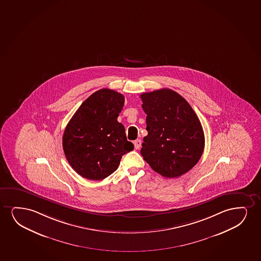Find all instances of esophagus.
<instances>
[{
	"label": "esophagus",
	"instance_id": "34e87169",
	"mask_svg": "<svg viewBox=\"0 0 261 261\" xmlns=\"http://www.w3.org/2000/svg\"><path fill=\"white\" fill-rule=\"evenodd\" d=\"M134 145H135V149H139L140 147L142 145V141L140 139H137L134 142Z\"/></svg>",
	"mask_w": 261,
	"mask_h": 261
}]
</instances>
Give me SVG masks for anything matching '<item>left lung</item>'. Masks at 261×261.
Instances as JSON below:
<instances>
[{"mask_svg": "<svg viewBox=\"0 0 261 261\" xmlns=\"http://www.w3.org/2000/svg\"><path fill=\"white\" fill-rule=\"evenodd\" d=\"M147 114L141 154L155 172L177 178L199 161L204 149L203 127L181 95L169 88L141 95Z\"/></svg>", "mask_w": 261, "mask_h": 261, "instance_id": "left-lung-1", "label": "left lung"}]
</instances>
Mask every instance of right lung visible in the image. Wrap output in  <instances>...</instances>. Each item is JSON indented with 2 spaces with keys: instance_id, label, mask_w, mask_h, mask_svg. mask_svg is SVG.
<instances>
[{
  "instance_id": "right-lung-1",
  "label": "right lung",
  "mask_w": 261,
  "mask_h": 261,
  "mask_svg": "<svg viewBox=\"0 0 261 261\" xmlns=\"http://www.w3.org/2000/svg\"><path fill=\"white\" fill-rule=\"evenodd\" d=\"M124 95L102 88L86 99L72 116L63 136V149L81 176L101 180L119 167L122 156L134 149L118 122Z\"/></svg>"
}]
</instances>
